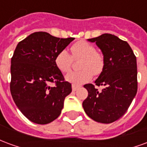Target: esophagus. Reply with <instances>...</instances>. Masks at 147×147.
<instances>
[{
	"instance_id": "1",
	"label": "esophagus",
	"mask_w": 147,
	"mask_h": 147,
	"mask_svg": "<svg viewBox=\"0 0 147 147\" xmlns=\"http://www.w3.org/2000/svg\"><path fill=\"white\" fill-rule=\"evenodd\" d=\"M71 87H72V90H73V91H76V90H77L80 88V86H76V85L73 84V85L71 86Z\"/></svg>"
}]
</instances>
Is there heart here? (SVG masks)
Segmentation results:
<instances>
[{
  "label": "heart",
  "mask_w": 147,
  "mask_h": 147,
  "mask_svg": "<svg viewBox=\"0 0 147 147\" xmlns=\"http://www.w3.org/2000/svg\"><path fill=\"white\" fill-rule=\"evenodd\" d=\"M70 53L63 49L58 53L55 63L62 72L71 70L72 58H81L79 63L80 70L71 71L66 76V80L74 84H83L92 79L93 75L99 76L105 68L104 56L96 51L94 46L86 41H79L71 45Z\"/></svg>",
  "instance_id": "obj_1"
}]
</instances>
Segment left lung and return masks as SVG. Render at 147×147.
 Instances as JSON below:
<instances>
[{"mask_svg":"<svg viewBox=\"0 0 147 147\" xmlns=\"http://www.w3.org/2000/svg\"><path fill=\"white\" fill-rule=\"evenodd\" d=\"M88 41L95 42L105 58V68L94 82L105 87L98 91L91 83L84 85L88 96L83 109L98 123H113L126 113L136 95V57L128 43L113 34H103Z\"/></svg>","mask_w":147,"mask_h":147,"instance_id":"left-lung-1","label":"left lung"}]
</instances>
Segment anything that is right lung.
<instances>
[{
  "label": "right lung",
  "instance_id": "obj_1",
  "mask_svg": "<svg viewBox=\"0 0 147 147\" xmlns=\"http://www.w3.org/2000/svg\"><path fill=\"white\" fill-rule=\"evenodd\" d=\"M74 39L34 32L19 42L15 49L10 91L18 109L34 123L46 124L56 120L65 97L71 92V84L64 80L55 58ZM52 82L54 87L49 86Z\"/></svg>",
  "mask_w": 147,
  "mask_h": 147
}]
</instances>
